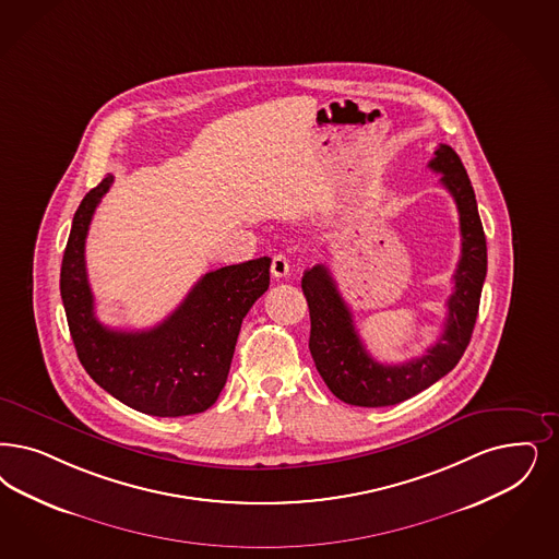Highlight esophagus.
Segmentation results:
<instances>
[{"instance_id":"34e87169","label":"esophagus","mask_w":559,"mask_h":559,"mask_svg":"<svg viewBox=\"0 0 559 559\" xmlns=\"http://www.w3.org/2000/svg\"><path fill=\"white\" fill-rule=\"evenodd\" d=\"M270 270H272V274H274L276 278H285L290 270L289 258L283 255V253H276V255L272 258V266H270Z\"/></svg>"}]
</instances>
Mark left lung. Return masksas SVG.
Listing matches in <instances>:
<instances>
[{
  "mask_svg": "<svg viewBox=\"0 0 559 559\" xmlns=\"http://www.w3.org/2000/svg\"><path fill=\"white\" fill-rule=\"evenodd\" d=\"M429 169L442 174V186L452 193L461 218V260L454 272V290L448 297L442 336L424 357L401 366H382L355 330L353 313L324 264L304 272L301 289L308 299L309 350L330 392L355 406L399 405L436 384L461 361L471 343L487 274V243L471 179L461 156L440 144Z\"/></svg>",
  "mask_w": 559,
  "mask_h": 559,
  "instance_id": "8db88e82",
  "label": "left lung"
}]
</instances>
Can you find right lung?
<instances>
[{
	"instance_id": "right-lung-1",
	"label": "right lung",
	"mask_w": 559,
	"mask_h": 559,
	"mask_svg": "<svg viewBox=\"0 0 559 559\" xmlns=\"http://www.w3.org/2000/svg\"><path fill=\"white\" fill-rule=\"evenodd\" d=\"M114 175L80 202L61 260L59 290L78 359L123 405L153 417L211 408L231 367L241 322L270 285V258L204 274L183 304L151 330H111L95 316L84 246L98 202Z\"/></svg>"
}]
</instances>
